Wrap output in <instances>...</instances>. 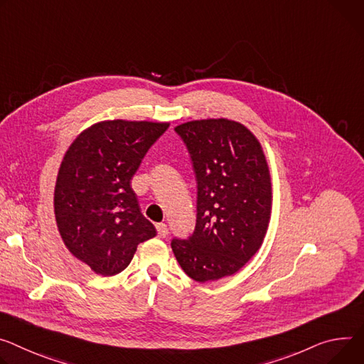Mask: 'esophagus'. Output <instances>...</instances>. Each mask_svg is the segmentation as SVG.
Masks as SVG:
<instances>
[{
    "label": "esophagus",
    "mask_w": 364,
    "mask_h": 364,
    "mask_svg": "<svg viewBox=\"0 0 364 364\" xmlns=\"http://www.w3.org/2000/svg\"><path fill=\"white\" fill-rule=\"evenodd\" d=\"M156 232H158L159 238H165L168 235V226L165 223H158L156 225Z\"/></svg>",
    "instance_id": "34e87169"
}]
</instances>
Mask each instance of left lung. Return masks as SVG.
<instances>
[{
    "label": "left lung",
    "mask_w": 364,
    "mask_h": 364,
    "mask_svg": "<svg viewBox=\"0 0 364 364\" xmlns=\"http://www.w3.org/2000/svg\"><path fill=\"white\" fill-rule=\"evenodd\" d=\"M196 174L193 234L174 238L173 252L188 277L232 276L258 251L269 226L272 183L266 156L251 132L228 119L177 126Z\"/></svg>",
    "instance_id": "obj_1"
}]
</instances>
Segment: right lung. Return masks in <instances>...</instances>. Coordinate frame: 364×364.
Here are the masks:
<instances>
[{"label":"right lung","instance_id":"right-lung-1","mask_svg":"<svg viewBox=\"0 0 364 364\" xmlns=\"http://www.w3.org/2000/svg\"><path fill=\"white\" fill-rule=\"evenodd\" d=\"M168 123L109 120L91 126L63 156L55 218L67 248L97 274L114 276L156 235L130 180Z\"/></svg>","mask_w":364,"mask_h":364}]
</instances>
